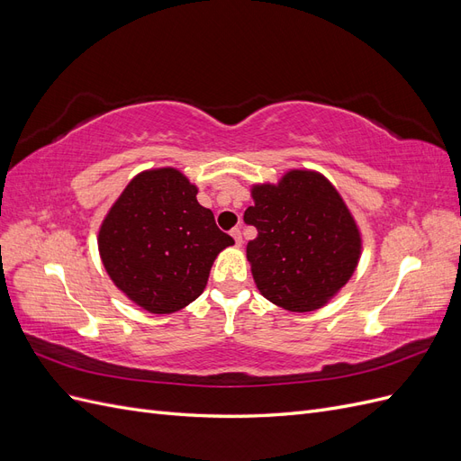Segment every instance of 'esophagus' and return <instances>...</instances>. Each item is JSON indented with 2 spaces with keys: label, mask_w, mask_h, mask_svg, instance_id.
I'll use <instances>...</instances> for the list:
<instances>
[{
  "label": "esophagus",
  "mask_w": 461,
  "mask_h": 461,
  "mask_svg": "<svg viewBox=\"0 0 461 461\" xmlns=\"http://www.w3.org/2000/svg\"><path fill=\"white\" fill-rule=\"evenodd\" d=\"M230 234H232L236 246H242V232H240V229H232Z\"/></svg>",
  "instance_id": "obj_1"
}]
</instances>
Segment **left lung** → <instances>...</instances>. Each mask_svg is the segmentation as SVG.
Wrapping results in <instances>:
<instances>
[{"instance_id":"8db88e82","label":"left lung","mask_w":461,"mask_h":461,"mask_svg":"<svg viewBox=\"0 0 461 461\" xmlns=\"http://www.w3.org/2000/svg\"><path fill=\"white\" fill-rule=\"evenodd\" d=\"M244 222L258 229L246 246L261 294L296 313L319 310L350 281L359 230L325 176L290 171L278 185L252 188Z\"/></svg>"}]
</instances>
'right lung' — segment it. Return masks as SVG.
Masks as SVG:
<instances>
[{
  "label": "right lung",
  "mask_w": 461,
  "mask_h": 461,
  "mask_svg": "<svg viewBox=\"0 0 461 461\" xmlns=\"http://www.w3.org/2000/svg\"><path fill=\"white\" fill-rule=\"evenodd\" d=\"M198 188L176 169L136 175L100 229V256L111 281L151 313H173L196 300L232 236L215 225Z\"/></svg>",
  "instance_id": "add662e5"
}]
</instances>
